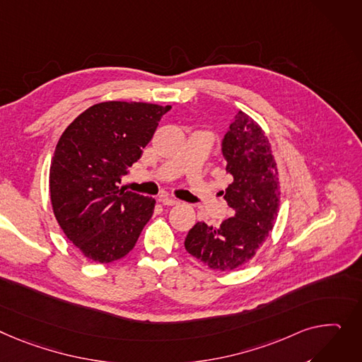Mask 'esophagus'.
<instances>
[{
  "instance_id": "34e87169",
  "label": "esophagus",
  "mask_w": 362,
  "mask_h": 362,
  "mask_svg": "<svg viewBox=\"0 0 362 362\" xmlns=\"http://www.w3.org/2000/svg\"><path fill=\"white\" fill-rule=\"evenodd\" d=\"M158 201L163 204V205H168V206H173V205H177L179 204V199L170 197V195H160Z\"/></svg>"
}]
</instances>
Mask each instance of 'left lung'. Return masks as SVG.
Masks as SVG:
<instances>
[{"mask_svg":"<svg viewBox=\"0 0 362 362\" xmlns=\"http://www.w3.org/2000/svg\"><path fill=\"white\" fill-rule=\"evenodd\" d=\"M223 156L233 182L221 192L234 216L218 228L197 223L185 247L208 268L233 271L247 263L274 228L279 209V177L269 139L240 110L223 139Z\"/></svg>","mask_w":362,"mask_h":362,"instance_id":"1","label":"left lung"}]
</instances>
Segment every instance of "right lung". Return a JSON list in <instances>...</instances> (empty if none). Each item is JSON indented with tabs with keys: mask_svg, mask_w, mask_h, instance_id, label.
<instances>
[{
	"mask_svg": "<svg viewBox=\"0 0 362 362\" xmlns=\"http://www.w3.org/2000/svg\"><path fill=\"white\" fill-rule=\"evenodd\" d=\"M172 106L103 102L78 115L61 135L49 170L55 218L90 260L110 263L135 246L156 201L119 189Z\"/></svg>",
	"mask_w": 362,
	"mask_h": 362,
	"instance_id": "1",
	"label": "right lung"
}]
</instances>
